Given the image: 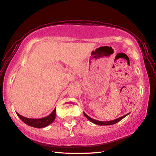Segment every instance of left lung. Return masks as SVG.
<instances>
[{
  "instance_id": "1",
  "label": "left lung",
  "mask_w": 156,
  "mask_h": 156,
  "mask_svg": "<svg viewBox=\"0 0 156 156\" xmlns=\"http://www.w3.org/2000/svg\"><path fill=\"white\" fill-rule=\"evenodd\" d=\"M83 114L84 116H85L87 119H88L90 121H91L92 122H93V123L96 124V125H113V124H115L116 123V122H118L119 121H121V120H122L123 118H125V116H126L127 114H126V115H124L122 116L121 117H120V118L117 119H115V120H113V121H97V120H94L93 119L90 118V117L88 116L87 114L83 112Z\"/></svg>"
}]
</instances>
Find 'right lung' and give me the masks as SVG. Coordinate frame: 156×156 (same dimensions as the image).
Wrapping results in <instances>:
<instances>
[{"mask_svg":"<svg viewBox=\"0 0 156 156\" xmlns=\"http://www.w3.org/2000/svg\"><path fill=\"white\" fill-rule=\"evenodd\" d=\"M56 110H55L52 112L51 114H49L48 116L44 117V118L41 119H29L26 118V117L21 116L20 114L16 112L18 116L20 118L22 121H23L24 123L29 125L31 127H36V128H42L48 126L52 122L54 121L55 119L56 116Z\"/></svg>","mask_w":156,"mask_h":156,"instance_id":"right-lung-1","label":"right lung"}]
</instances>
